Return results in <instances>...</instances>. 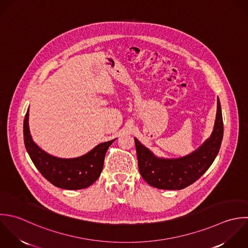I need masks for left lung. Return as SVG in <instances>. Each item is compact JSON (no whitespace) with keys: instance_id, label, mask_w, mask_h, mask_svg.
Listing matches in <instances>:
<instances>
[{"instance_id":"left-lung-1","label":"left lung","mask_w":248,"mask_h":248,"mask_svg":"<svg viewBox=\"0 0 248 248\" xmlns=\"http://www.w3.org/2000/svg\"><path fill=\"white\" fill-rule=\"evenodd\" d=\"M223 138L221 106L217 98V111L211 137L194 153L178 159L155 157L136 138L135 147L138 167L142 178L159 189L179 190L195 183L210 168L216 159Z\"/></svg>"}]
</instances>
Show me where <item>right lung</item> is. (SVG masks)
Masks as SVG:
<instances>
[{
  "label": "right lung",
  "mask_w": 248,
  "mask_h": 248,
  "mask_svg": "<svg viewBox=\"0 0 248 248\" xmlns=\"http://www.w3.org/2000/svg\"><path fill=\"white\" fill-rule=\"evenodd\" d=\"M29 110L23 125L26 150L40 174L53 186L63 189H82L92 186L100 176L108 148L115 141L97 145L87 155L71 159L54 157L40 150L32 141L29 130Z\"/></svg>",
  "instance_id": "right-lung-1"
}]
</instances>
